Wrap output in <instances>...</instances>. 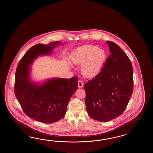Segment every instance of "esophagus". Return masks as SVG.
Instances as JSON below:
<instances>
[{
	"label": "esophagus",
	"mask_w": 153,
	"mask_h": 153,
	"mask_svg": "<svg viewBox=\"0 0 153 153\" xmlns=\"http://www.w3.org/2000/svg\"><path fill=\"white\" fill-rule=\"evenodd\" d=\"M84 86V84H83V82H82V81H78V86L79 87V88H82V86Z\"/></svg>",
	"instance_id": "34e87169"
}]
</instances>
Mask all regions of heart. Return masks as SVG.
<instances>
[{
    "instance_id": "obj_1",
    "label": "heart",
    "mask_w": 153,
    "mask_h": 153,
    "mask_svg": "<svg viewBox=\"0 0 153 153\" xmlns=\"http://www.w3.org/2000/svg\"><path fill=\"white\" fill-rule=\"evenodd\" d=\"M108 54L102 48L93 45H86L75 50L72 60L76 65H81V73L88 78L97 76L104 67Z\"/></svg>"
}]
</instances>
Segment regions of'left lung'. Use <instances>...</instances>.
Wrapping results in <instances>:
<instances>
[{
	"mask_svg": "<svg viewBox=\"0 0 153 153\" xmlns=\"http://www.w3.org/2000/svg\"><path fill=\"white\" fill-rule=\"evenodd\" d=\"M110 56L101 72L84 84L88 114L101 122L122 114L133 91V69L128 56L116 43L107 41Z\"/></svg>",
	"mask_w": 153,
	"mask_h": 153,
	"instance_id": "obj_1",
	"label": "left lung"
}]
</instances>
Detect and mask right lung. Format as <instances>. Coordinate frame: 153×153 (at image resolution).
Wrapping results in <instances>:
<instances>
[{"label": "right lung", "mask_w": 153, "mask_h": 153, "mask_svg": "<svg viewBox=\"0 0 153 153\" xmlns=\"http://www.w3.org/2000/svg\"><path fill=\"white\" fill-rule=\"evenodd\" d=\"M61 42L38 44L31 47L19 62L15 74V93L25 114L45 123L57 122L65 115L68 104L77 89L78 78H53L42 85L31 81V64L41 55H49Z\"/></svg>", "instance_id": "add662e5"}]
</instances>
